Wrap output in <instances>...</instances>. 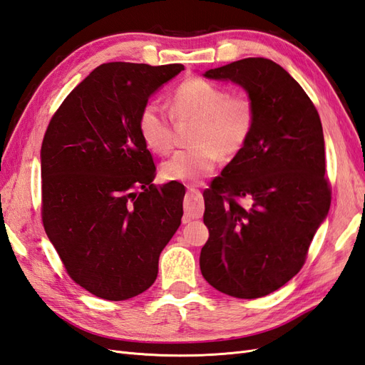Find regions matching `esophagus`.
Listing matches in <instances>:
<instances>
[{
	"label": "esophagus",
	"instance_id": "obj_1",
	"mask_svg": "<svg viewBox=\"0 0 365 365\" xmlns=\"http://www.w3.org/2000/svg\"><path fill=\"white\" fill-rule=\"evenodd\" d=\"M184 212H185V218L192 220V218H200L204 212V202H202V195L198 189L195 187H187V195H185V201H184Z\"/></svg>",
	"mask_w": 365,
	"mask_h": 365
}]
</instances>
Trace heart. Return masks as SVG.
I'll use <instances>...</instances> for the list:
<instances>
[{
	"label": "heart",
	"mask_w": 365,
	"mask_h": 365,
	"mask_svg": "<svg viewBox=\"0 0 365 365\" xmlns=\"http://www.w3.org/2000/svg\"><path fill=\"white\" fill-rule=\"evenodd\" d=\"M176 120H197L192 131L193 147L180 150L163 167L170 181L198 182L209 176L220 156L230 161L243 152L257 123L255 102L246 94H230L226 88L200 77L185 78L170 97ZM138 131L144 144L158 155L175 145L172 119L155 103H147L138 115Z\"/></svg>",
	"instance_id": "heart-1"
}]
</instances>
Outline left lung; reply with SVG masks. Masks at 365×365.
Returning <instances> with one entry per match:
<instances>
[{
  "label": "left lung",
  "mask_w": 365,
  "mask_h": 365,
  "mask_svg": "<svg viewBox=\"0 0 365 365\" xmlns=\"http://www.w3.org/2000/svg\"><path fill=\"white\" fill-rule=\"evenodd\" d=\"M204 77L242 85L257 123L250 144L202 193L209 240L201 274L227 296L263 297L302 269L330 209L321 118L304 88L269 58L232 61Z\"/></svg>",
  "instance_id": "obj_1"
}]
</instances>
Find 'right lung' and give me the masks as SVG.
Returning <instances> with one entry per match:
<instances>
[{
    "mask_svg": "<svg viewBox=\"0 0 365 365\" xmlns=\"http://www.w3.org/2000/svg\"><path fill=\"white\" fill-rule=\"evenodd\" d=\"M182 65L111 61L82 80L41 144V221L77 285L127 300L153 285L159 254L181 225L184 185H155L138 115Z\"/></svg>",
    "mask_w": 365,
    "mask_h": 365,
    "instance_id": "right-lung-1",
    "label": "right lung"
}]
</instances>
